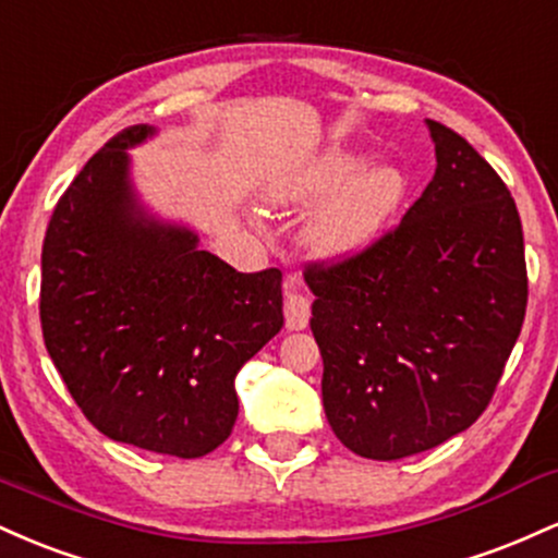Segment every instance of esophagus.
Listing matches in <instances>:
<instances>
[{
  "instance_id": "1",
  "label": "esophagus",
  "mask_w": 558,
  "mask_h": 558,
  "mask_svg": "<svg viewBox=\"0 0 558 558\" xmlns=\"http://www.w3.org/2000/svg\"><path fill=\"white\" fill-rule=\"evenodd\" d=\"M283 315L288 330H304L310 325L312 306L310 299L301 296L299 288L293 283H286V299H283Z\"/></svg>"
}]
</instances>
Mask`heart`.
Wrapping results in <instances>:
<instances>
[{"mask_svg":"<svg viewBox=\"0 0 558 558\" xmlns=\"http://www.w3.org/2000/svg\"><path fill=\"white\" fill-rule=\"evenodd\" d=\"M373 155L356 146H330L296 168L280 172L267 198L275 207L310 209L304 243L315 257L341 259L362 252L399 215L409 178L393 162L366 165Z\"/></svg>","mask_w":558,"mask_h":558,"instance_id":"1","label":"heart"}]
</instances>
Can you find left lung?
I'll return each mask as SVG.
<instances>
[{
	"label": "left lung",
	"mask_w": 558,
	"mask_h": 558,
	"mask_svg": "<svg viewBox=\"0 0 558 558\" xmlns=\"http://www.w3.org/2000/svg\"><path fill=\"white\" fill-rule=\"evenodd\" d=\"M427 128L438 168L399 226L306 270L325 417L377 462L440 446L485 412L527 306L509 189L459 133Z\"/></svg>",
	"instance_id": "8db88e82"
}]
</instances>
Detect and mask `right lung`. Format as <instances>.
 Listing matches in <instances>:
<instances>
[{
	"mask_svg": "<svg viewBox=\"0 0 558 558\" xmlns=\"http://www.w3.org/2000/svg\"><path fill=\"white\" fill-rule=\"evenodd\" d=\"M131 125L83 165L41 248V330L57 373L107 438L168 457L215 451L239 417L235 375L283 328L280 270L235 272L194 230L144 213Z\"/></svg>",
	"mask_w": 558,
	"mask_h": 558,
	"instance_id": "add662e5",
	"label": "right lung"
}]
</instances>
